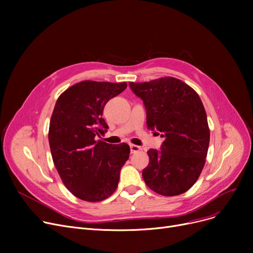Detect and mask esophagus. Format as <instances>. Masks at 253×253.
<instances>
[{"mask_svg": "<svg viewBox=\"0 0 253 253\" xmlns=\"http://www.w3.org/2000/svg\"><path fill=\"white\" fill-rule=\"evenodd\" d=\"M141 150L140 147H138V145H135V144H130V153L131 154H134V153H137Z\"/></svg>", "mask_w": 253, "mask_h": 253, "instance_id": "esophagus-1", "label": "esophagus"}]
</instances>
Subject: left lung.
<instances>
[{"label":"left lung","instance_id":"8db88e82","mask_svg":"<svg viewBox=\"0 0 253 253\" xmlns=\"http://www.w3.org/2000/svg\"><path fill=\"white\" fill-rule=\"evenodd\" d=\"M129 86L143 101L148 128L165 138L161 150L148 151L144 182L167 197L187 192L201 173L209 147L210 132L200 97L189 85L171 77Z\"/></svg>","mask_w":253,"mask_h":253}]
</instances>
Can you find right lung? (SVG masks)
I'll return each mask as SVG.
<instances>
[{"mask_svg":"<svg viewBox=\"0 0 253 253\" xmlns=\"http://www.w3.org/2000/svg\"><path fill=\"white\" fill-rule=\"evenodd\" d=\"M126 87L83 81L66 89L54 106L49 127L52 159L65 187L81 200L102 201L118 187L129 145L96 141V136L109 129L102 118L104 105Z\"/></svg>","mask_w":253,"mask_h":253,"instance_id":"obj_1","label":"right lung"}]
</instances>
